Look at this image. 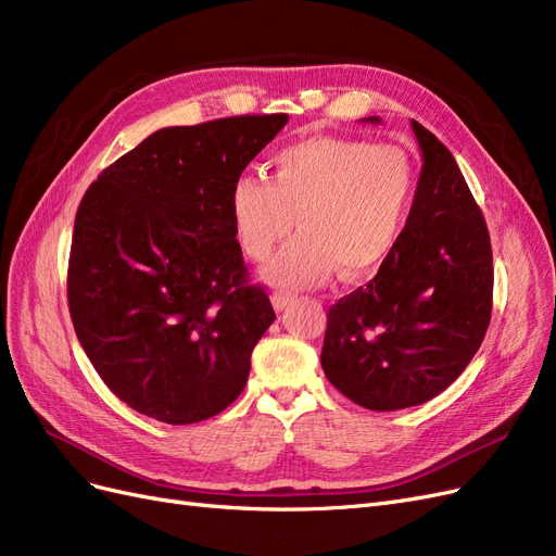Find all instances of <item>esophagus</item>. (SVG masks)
<instances>
[{
	"label": "esophagus",
	"instance_id": "obj_1",
	"mask_svg": "<svg viewBox=\"0 0 556 556\" xmlns=\"http://www.w3.org/2000/svg\"><path fill=\"white\" fill-rule=\"evenodd\" d=\"M271 301H274L276 311H282V308H288V306L292 304V301H294V294H292V292H282V290H278V292H274Z\"/></svg>",
	"mask_w": 556,
	"mask_h": 556
}]
</instances>
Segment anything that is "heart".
<instances>
[{
	"label": "heart",
	"instance_id": "b5f03b06",
	"mask_svg": "<svg viewBox=\"0 0 556 556\" xmlns=\"http://www.w3.org/2000/svg\"><path fill=\"white\" fill-rule=\"evenodd\" d=\"M417 166L406 148L364 139L311 137L280 148L271 178L241 176L231 188V217L245 255L266 262L294 227L268 280L304 288L336 266L348 280L376 274L408 225Z\"/></svg>",
	"mask_w": 556,
	"mask_h": 556
}]
</instances>
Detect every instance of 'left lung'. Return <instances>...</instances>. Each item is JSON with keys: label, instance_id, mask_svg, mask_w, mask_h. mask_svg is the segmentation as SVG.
<instances>
[{"label": "left lung", "instance_id": "obj_1", "mask_svg": "<svg viewBox=\"0 0 556 556\" xmlns=\"http://www.w3.org/2000/svg\"><path fill=\"white\" fill-rule=\"evenodd\" d=\"M378 123V117H368ZM422 176L392 255L374 280L327 311V380L368 410L439 396L484 341L492 319L490 229L450 150L413 121Z\"/></svg>", "mask_w": 556, "mask_h": 556}]
</instances>
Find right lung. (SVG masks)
<instances>
[{
  "label": "right lung",
  "instance_id": "1",
  "mask_svg": "<svg viewBox=\"0 0 556 556\" xmlns=\"http://www.w3.org/2000/svg\"><path fill=\"white\" fill-rule=\"evenodd\" d=\"M285 123L264 113L160 129L83 194L70 315L99 378L137 413L194 425L243 392L276 313L245 266L231 188Z\"/></svg>",
  "mask_w": 556,
  "mask_h": 556
}]
</instances>
